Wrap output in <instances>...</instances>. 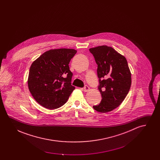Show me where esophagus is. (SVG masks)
<instances>
[{
  "label": "esophagus",
  "mask_w": 160,
  "mask_h": 160,
  "mask_svg": "<svg viewBox=\"0 0 160 160\" xmlns=\"http://www.w3.org/2000/svg\"><path fill=\"white\" fill-rule=\"evenodd\" d=\"M82 89L84 92H88V91H89V87L88 86H85Z\"/></svg>",
  "instance_id": "obj_1"
}]
</instances>
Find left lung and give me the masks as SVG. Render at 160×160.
<instances>
[{
    "label": "left lung",
    "instance_id": "left-lung-1",
    "mask_svg": "<svg viewBox=\"0 0 160 160\" xmlns=\"http://www.w3.org/2000/svg\"><path fill=\"white\" fill-rule=\"evenodd\" d=\"M97 64L98 90L102 99L93 108L107 113L119 106L129 92L131 74L126 58L111 47L101 46L89 49Z\"/></svg>",
    "mask_w": 160,
    "mask_h": 160
}]
</instances>
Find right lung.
I'll return each instance as SVG.
<instances>
[{"mask_svg":"<svg viewBox=\"0 0 160 160\" xmlns=\"http://www.w3.org/2000/svg\"><path fill=\"white\" fill-rule=\"evenodd\" d=\"M76 53V50L70 48L50 50L32 63L28 88L41 106L53 110L67 102L75 89L71 85L72 73L69 63Z\"/></svg>","mask_w":160,"mask_h":160,"instance_id":"right-lung-1","label":"right lung"}]
</instances>
